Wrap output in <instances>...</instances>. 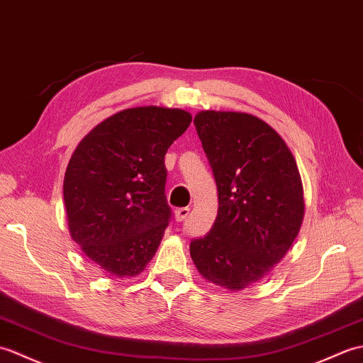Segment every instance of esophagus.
<instances>
[{
	"instance_id": "1",
	"label": "esophagus",
	"mask_w": 363,
	"mask_h": 363,
	"mask_svg": "<svg viewBox=\"0 0 363 363\" xmlns=\"http://www.w3.org/2000/svg\"><path fill=\"white\" fill-rule=\"evenodd\" d=\"M189 211H191V209H189L188 206H184V208H177V209H175V220H177V222H183V220H186V219H188V216H189Z\"/></svg>"
}]
</instances>
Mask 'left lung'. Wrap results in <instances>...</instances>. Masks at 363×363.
<instances>
[{
    "label": "left lung",
    "mask_w": 363,
    "mask_h": 363,
    "mask_svg": "<svg viewBox=\"0 0 363 363\" xmlns=\"http://www.w3.org/2000/svg\"><path fill=\"white\" fill-rule=\"evenodd\" d=\"M194 124L219 209L208 235L191 240V257L203 278L240 291L267 275L300 231V172L283 138L259 118L206 110Z\"/></svg>",
    "instance_id": "obj_1"
}]
</instances>
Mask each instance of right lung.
<instances>
[{
  "label": "right lung",
  "mask_w": 363,
  "mask_h": 363,
  "mask_svg": "<svg viewBox=\"0 0 363 363\" xmlns=\"http://www.w3.org/2000/svg\"><path fill=\"white\" fill-rule=\"evenodd\" d=\"M191 121L180 108H127L72 154L63 182L71 238L108 275L135 277L154 257L172 217L164 155Z\"/></svg>",
  "instance_id": "add662e5"
}]
</instances>
